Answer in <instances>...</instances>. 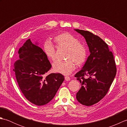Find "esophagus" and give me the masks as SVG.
<instances>
[{
  "label": "esophagus",
  "mask_w": 127,
  "mask_h": 127,
  "mask_svg": "<svg viewBox=\"0 0 127 127\" xmlns=\"http://www.w3.org/2000/svg\"><path fill=\"white\" fill-rule=\"evenodd\" d=\"M65 80L66 81H69L70 80V78L69 76H65Z\"/></svg>",
  "instance_id": "34e87169"
}]
</instances>
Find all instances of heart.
Segmentation results:
<instances>
[{
	"instance_id": "1",
	"label": "heart",
	"mask_w": 127,
	"mask_h": 127,
	"mask_svg": "<svg viewBox=\"0 0 127 127\" xmlns=\"http://www.w3.org/2000/svg\"><path fill=\"white\" fill-rule=\"evenodd\" d=\"M53 41L58 48L66 49L65 61L56 62L53 64V70L64 75L70 74L77 65H81L85 63L87 56V51L85 45L79 42L73 35L64 32L53 37ZM43 51L49 60L55 61L56 50L49 41H46L43 45Z\"/></svg>"
}]
</instances>
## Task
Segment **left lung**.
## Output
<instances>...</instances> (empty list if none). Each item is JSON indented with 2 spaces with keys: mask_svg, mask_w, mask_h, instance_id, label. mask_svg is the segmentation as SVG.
I'll return each instance as SVG.
<instances>
[{
  "mask_svg": "<svg viewBox=\"0 0 127 127\" xmlns=\"http://www.w3.org/2000/svg\"><path fill=\"white\" fill-rule=\"evenodd\" d=\"M75 30L84 36L91 52L82 69L75 75L81 85L76 99L82 105L91 106L106 95L117 68L114 55L103 40L90 32Z\"/></svg>",
  "mask_w": 127,
  "mask_h": 127,
  "instance_id": "1",
  "label": "left lung"
}]
</instances>
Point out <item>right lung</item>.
Here are the masks:
<instances>
[{
	"mask_svg": "<svg viewBox=\"0 0 127 127\" xmlns=\"http://www.w3.org/2000/svg\"><path fill=\"white\" fill-rule=\"evenodd\" d=\"M18 55L13 70L21 92L32 103L38 106L47 104L55 96L64 76L47 74L52 65L43 50L30 39L19 49Z\"/></svg>",
	"mask_w": 127,
	"mask_h": 127,
	"instance_id": "1",
	"label": "right lung"
}]
</instances>
